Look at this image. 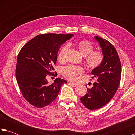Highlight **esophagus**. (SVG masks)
<instances>
[{"mask_svg":"<svg viewBox=\"0 0 135 135\" xmlns=\"http://www.w3.org/2000/svg\"><path fill=\"white\" fill-rule=\"evenodd\" d=\"M70 84L71 86H72L73 87H76V86H78V84H75V83H73V82H70Z\"/></svg>","mask_w":135,"mask_h":135,"instance_id":"esophagus-1","label":"esophagus"}]
</instances>
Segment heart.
Returning a JSON list of instances; mask_svg holds the SVG:
<instances>
[{
  "mask_svg": "<svg viewBox=\"0 0 135 135\" xmlns=\"http://www.w3.org/2000/svg\"><path fill=\"white\" fill-rule=\"evenodd\" d=\"M75 47L82 55L84 56V61L86 65L90 69H95L102 64L104 55L102 51L93 50L94 46L88 40H83L75 44ZM68 46L65 45L60 50L58 59L60 61L64 59V56L67 50ZM84 72V68L81 67L74 65L66 66L62 69V73L64 76L70 81H75L77 76L81 75Z\"/></svg>",
  "mask_w": 135,
  "mask_h": 135,
  "instance_id": "obj_1",
  "label": "heart"
}]
</instances>
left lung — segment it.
<instances>
[{"mask_svg":"<svg viewBox=\"0 0 135 135\" xmlns=\"http://www.w3.org/2000/svg\"><path fill=\"white\" fill-rule=\"evenodd\" d=\"M94 38L102 48L104 60L91 71V78H95L97 81L92 88H87L86 94L80 99L90 110L101 108L110 101L118 90L121 76V64L115 48L106 39L97 36Z\"/></svg>","mask_w":135,"mask_h":135,"instance_id":"left-lung-1","label":"left lung"}]
</instances>
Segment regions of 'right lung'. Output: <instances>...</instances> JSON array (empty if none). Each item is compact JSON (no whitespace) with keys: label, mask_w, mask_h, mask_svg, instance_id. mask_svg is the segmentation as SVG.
I'll return each mask as SVG.
<instances>
[{"label":"right lung","mask_w":135,"mask_h":135,"mask_svg":"<svg viewBox=\"0 0 135 135\" xmlns=\"http://www.w3.org/2000/svg\"><path fill=\"white\" fill-rule=\"evenodd\" d=\"M73 34L45 33L28 42L18 53L16 69L17 83L22 95L35 107L42 108L56 99L65 80L57 78L49 85L46 76H56L53 66L56 64L61 46Z\"/></svg>","instance_id":"obj_1"}]
</instances>
